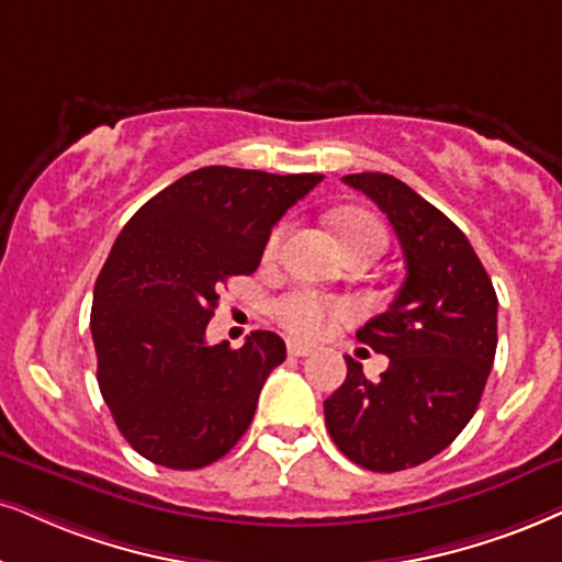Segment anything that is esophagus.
Segmentation results:
<instances>
[{
	"mask_svg": "<svg viewBox=\"0 0 562 562\" xmlns=\"http://www.w3.org/2000/svg\"><path fill=\"white\" fill-rule=\"evenodd\" d=\"M316 350L311 345H301V342H288V355L290 358H308V355H314Z\"/></svg>",
	"mask_w": 562,
	"mask_h": 562,
	"instance_id": "34e87169",
	"label": "esophagus"
}]
</instances>
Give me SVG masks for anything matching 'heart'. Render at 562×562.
Here are the masks:
<instances>
[{
  "instance_id": "obj_1",
  "label": "heart",
  "mask_w": 562,
  "mask_h": 562,
  "mask_svg": "<svg viewBox=\"0 0 562 562\" xmlns=\"http://www.w3.org/2000/svg\"><path fill=\"white\" fill-rule=\"evenodd\" d=\"M334 231H337L339 244L342 248H352L360 244H375L386 248V231L383 225L368 212H337L334 215ZM288 236V223L277 225L272 236L267 240L265 257L274 259L277 251H280L282 240ZM274 314L280 318V324L293 334L297 339H318L324 337L326 331L331 329L334 322H342V318L350 316V308L345 303L331 301L322 293H314V290H295L285 297H280L274 305Z\"/></svg>"
}]
</instances>
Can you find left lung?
Listing matches in <instances>:
<instances>
[{
    "label": "left lung",
    "instance_id": "left-lung-1",
    "mask_svg": "<svg viewBox=\"0 0 562 562\" xmlns=\"http://www.w3.org/2000/svg\"><path fill=\"white\" fill-rule=\"evenodd\" d=\"M347 187L379 204L400 238L407 277L386 314L358 339L386 355L379 381L347 360L324 402L337 449L371 472H402L446 449L472 415L498 347V297L464 233L389 173H350Z\"/></svg>",
    "mask_w": 562,
    "mask_h": 562
}]
</instances>
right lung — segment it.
I'll return each instance as SVG.
<instances>
[{
	"instance_id": "add662e5",
	"label": "right lung",
	"mask_w": 562,
	"mask_h": 562,
	"mask_svg": "<svg viewBox=\"0 0 562 562\" xmlns=\"http://www.w3.org/2000/svg\"><path fill=\"white\" fill-rule=\"evenodd\" d=\"M207 166L173 181L119 233L92 293L98 386L130 446L168 470H202L238 443L267 375L274 331L207 345L220 285L257 272L272 225L322 181Z\"/></svg>"
}]
</instances>
